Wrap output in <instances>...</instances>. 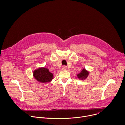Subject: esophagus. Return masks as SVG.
Segmentation results:
<instances>
[{
  "label": "esophagus",
  "instance_id": "esophagus-1",
  "mask_svg": "<svg viewBox=\"0 0 125 125\" xmlns=\"http://www.w3.org/2000/svg\"><path fill=\"white\" fill-rule=\"evenodd\" d=\"M62 70H66L67 69V67H66V66H63L62 67Z\"/></svg>",
  "mask_w": 125,
  "mask_h": 125
}]
</instances>
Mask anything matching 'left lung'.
I'll return each instance as SVG.
<instances>
[{"label": "left lung", "mask_w": 125, "mask_h": 125, "mask_svg": "<svg viewBox=\"0 0 125 125\" xmlns=\"http://www.w3.org/2000/svg\"><path fill=\"white\" fill-rule=\"evenodd\" d=\"M88 75H89V72L84 68H83L80 73L77 74V77L79 79L84 80L88 77Z\"/></svg>", "instance_id": "8db88e82"}]
</instances>
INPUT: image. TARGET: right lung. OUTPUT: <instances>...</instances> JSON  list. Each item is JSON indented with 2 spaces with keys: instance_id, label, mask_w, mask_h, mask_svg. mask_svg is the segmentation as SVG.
Returning a JSON list of instances; mask_svg holds the SVG:
<instances>
[{
  "instance_id": "right-lung-1",
  "label": "right lung",
  "mask_w": 125,
  "mask_h": 125,
  "mask_svg": "<svg viewBox=\"0 0 125 125\" xmlns=\"http://www.w3.org/2000/svg\"><path fill=\"white\" fill-rule=\"evenodd\" d=\"M33 76L37 81L42 83H49L53 78V75L50 73L47 68L42 67L35 70L33 72Z\"/></svg>"
}]
</instances>
